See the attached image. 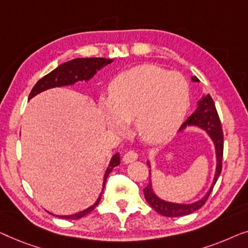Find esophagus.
Returning <instances> with one entry per match:
<instances>
[{"mask_svg": "<svg viewBox=\"0 0 248 248\" xmlns=\"http://www.w3.org/2000/svg\"><path fill=\"white\" fill-rule=\"evenodd\" d=\"M137 158H138V154H137V153H136L135 151H129V152H127V153H125V154L124 155L123 160H124V163L128 164V163L135 162V160L137 159Z\"/></svg>", "mask_w": 248, "mask_h": 248, "instance_id": "esophagus-1", "label": "esophagus"}]
</instances>
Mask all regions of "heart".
Listing matches in <instances>:
<instances>
[{
  "mask_svg": "<svg viewBox=\"0 0 248 248\" xmlns=\"http://www.w3.org/2000/svg\"><path fill=\"white\" fill-rule=\"evenodd\" d=\"M108 124L121 130L134 123L136 134L148 142L165 140L176 131L189 107V86L182 75L154 65L123 72L101 101Z\"/></svg>",
  "mask_w": 248,
  "mask_h": 248,
  "instance_id": "b5f03b06",
  "label": "heart"
}]
</instances>
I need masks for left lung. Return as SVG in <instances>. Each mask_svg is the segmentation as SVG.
<instances>
[{"label":"left lung","instance_id":"left-lung-1","mask_svg":"<svg viewBox=\"0 0 248 248\" xmlns=\"http://www.w3.org/2000/svg\"><path fill=\"white\" fill-rule=\"evenodd\" d=\"M193 82H199L198 78H192ZM187 125H197V127L203 129L207 134L210 136V138L214 141L216 147V156H217V169H216V174L214 182L211 184L210 190L208 191L207 194L203 198L197 202L189 204H180V203H172V202L164 201L159 199L157 195L154 193L152 189V183L149 182L147 186L144 189V194L146 201L148 204L154 209L159 215L165 216V217H182L192 214L200 209L202 205L208 200L209 195L212 192L216 182H217L219 175H220L222 170V154H224V134H222V128L219 119L217 109L215 107V102L210 96V94L202 97L198 102V108L191 116L187 118L186 123L180 127V131L186 128ZM149 166V163H148Z\"/></svg>","mask_w":248,"mask_h":248}]
</instances>
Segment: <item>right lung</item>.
Here are the masks:
<instances>
[{
  "label": "right lung",
  "mask_w": 248,
  "mask_h": 248,
  "mask_svg": "<svg viewBox=\"0 0 248 248\" xmlns=\"http://www.w3.org/2000/svg\"><path fill=\"white\" fill-rule=\"evenodd\" d=\"M113 59H108V58H76L73 59V61L66 62L64 64L59 65L57 68H55L53 72H50L49 74L45 75L43 78H40L39 81L36 83V85L33 86L32 90L29 94V100L32 99L34 95L39 94L43 91H46L48 89L53 88H59V86H65V85H72L76 83L78 81H88V79L92 78L97 71H100L101 68L107 66L110 62H112ZM120 164V155L119 153L114 154L111 158V162L108 166L106 170V174H104L103 179V189L104 186H106L107 179L111 173V170H113V167L118 166ZM102 189V192H103ZM102 192H101L100 197L97 198L95 203L91 205L88 209L83 210L78 214L71 215V216H57L59 218L64 219H79L84 217L91 211L93 210L94 208L99 204L101 200V197H102Z\"/></svg>",
  "instance_id": "1"
}]
</instances>
